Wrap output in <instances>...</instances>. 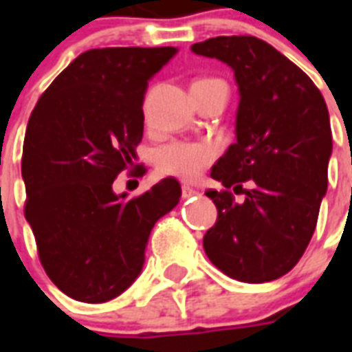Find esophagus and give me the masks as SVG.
<instances>
[{
  "instance_id": "34e87169",
  "label": "esophagus",
  "mask_w": 352,
  "mask_h": 352,
  "mask_svg": "<svg viewBox=\"0 0 352 352\" xmlns=\"http://www.w3.org/2000/svg\"><path fill=\"white\" fill-rule=\"evenodd\" d=\"M197 190L192 186H188V184H182V199H190L193 195H197Z\"/></svg>"
}]
</instances>
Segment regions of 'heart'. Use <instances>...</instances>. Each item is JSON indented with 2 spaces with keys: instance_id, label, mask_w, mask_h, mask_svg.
Here are the masks:
<instances>
[{
  "instance_id": "obj_1",
  "label": "heart",
  "mask_w": 352,
  "mask_h": 352,
  "mask_svg": "<svg viewBox=\"0 0 352 352\" xmlns=\"http://www.w3.org/2000/svg\"><path fill=\"white\" fill-rule=\"evenodd\" d=\"M208 82V80H199ZM215 159V148L204 142L173 140L160 146L155 153V162L162 175H171L181 181H195L203 175Z\"/></svg>"
}]
</instances>
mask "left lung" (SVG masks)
Masks as SVG:
<instances>
[{
    "mask_svg": "<svg viewBox=\"0 0 352 352\" xmlns=\"http://www.w3.org/2000/svg\"><path fill=\"white\" fill-rule=\"evenodd\" d=\"M192 51L226 63L239 89L237 140L210 175L245 193V201L237 203L228 190L206 192L217 223L204 235V252L237 281H274L303 256L327 193V104L296 63L256 36H217ZM246 180L250 190L242 188Z\"/></svg>",
    "mask_w": 352,
    "mask_h": 352,
    "instance_id": "8db88e82",
    "label": "left lung"
}]
</instances>
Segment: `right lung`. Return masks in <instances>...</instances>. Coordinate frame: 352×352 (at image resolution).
<instances>
[{
	"instance_id": "1",
	"label": "right lung",
	"mask_w": 352,
	"mask_h": 352,
	"mask_svg": "<svg viewBox=\"0 0 352 352\" xmlns=\"http://www.w3.org/2000/svg\"><path fill=\"white\" fill-rule=\"evenodd\" d=\"M175 54L177 47L82 52L30 115L25 219L47 276L73 300L104 303L131 287L155 223L179 204L181 184L171 177L135 199L113 192L137 159L148 82Z\"/></svg>"
}]
</instances>
